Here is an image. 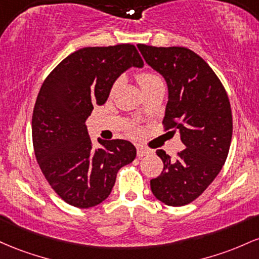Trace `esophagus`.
Listing matches in <instances>:
<instances>
[{
  "instance_id": "34e87169",
  "label": "esophagus",
  "mask_w": 259,
  "mask_h": 259,
  "mask_svg": "<svg viewBox=\"0 0 259 259\" xmlns=\"http://www.w3.org/2000/svg\"><path fill=\"white\" fill-rule=\"evenodd\" d=\"M149 153H150V150L145 149V148H142V147H138V148H137V155H138V158H142V156L148 155V154H149Z\"/></svg>"
}]
</instances>
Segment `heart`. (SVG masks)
Returning a JSON list of instances; mask_svg holds the SVG:
<instances>
[{"label": "heart", "mask_w": 259, "mask_h": 259, "mask_svg": "<svg viewBox=\"0 0 259 259\" xmlns=\"http://www.w3.org/2000/svg\"><path fill=\"white\" fill-rule=\"evenodd\" d=\"M137 80H138L139 85H141L142 91L143 92L147 91L148 88H150L153 84L161 82L160 78H159L156 74L152 73V72H141V73L137 74ZM117 85H118V82H116L114 84V87H112V92L115 91L116 87Z\"/></svg>", "instance_id": "b5f03b06"}]
</instances>
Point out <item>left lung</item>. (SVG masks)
<instances>
[{
	"label": "left lung",
	"instance_id": "left-lung-1",
	"mask_svg": "<svg viewBox=\"0 0 259 259\" xmlns=\"http://www.w3.org/2000/svg\"><path fill=\"white\" fill-rule=\"evenodd\" d=\"M145 62L166 80L165 130L179 131L185 149L171 158L156 150L164 168L150 188L160 202L181 207L207 190L228 158L232 115L228 94L213 69L187 48L139 44Z\"/></svg>",
	"mask_w": 259,
	"mask_h": 259
}]
</instances>
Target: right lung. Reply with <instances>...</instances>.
<instances>
[{"instance_id": "add662e5", "label": "right lung", "mask_w": 259, "mask_h": 259, "mask_svg": "<svg viewBox=\"0 0 259 259\" xmlns=\"http://www.w3.org/2000/svg\"><path fill=\"white\" fill-rule=\"evenodd\" d=\"M144 66L135 45L83 48L67 56L44 80L31 118L34 153L44 176L68 204L92 208L111 193L118 170L136 158L123 139H98L85 120L103 105L124 71Z\"/></svg>"}]
</instances>
